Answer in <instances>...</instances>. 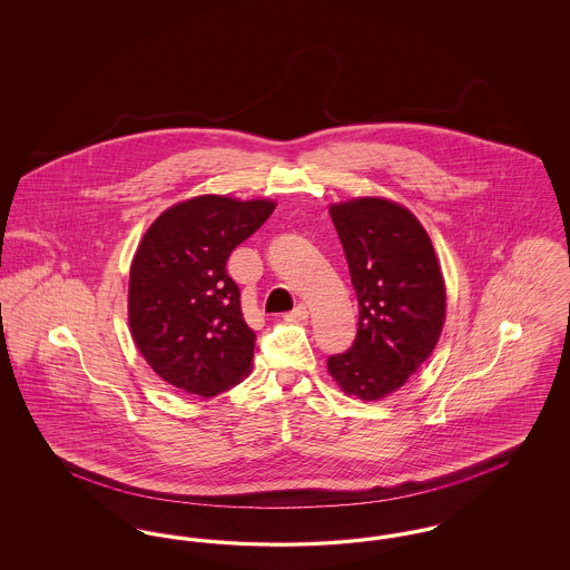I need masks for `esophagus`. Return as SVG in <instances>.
Wrapping results in <instances>:
<instances>
[{"label": "esophagus", "instance_id": "obj_1", "mask_svg": "<svg viewBox=\"0 0 570 570\" xmlns=\"http://www.w3.org/2000/svg\"><path fill=\"white\" fill-rule=\"evenodd\" d=\"M307 316H309V312H307V305L298 303L297 307H295L293 312H288V314H286V321H305Z\"/></svg>", "mask_w": 570, "mask_h": 570}]
</instances>
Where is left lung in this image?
<instances>
[{"mask_svg":"<svg viewBox=\"0 0 570 570\" xmlns=\"http://www.w3.org/2000/svg\"><path fill=\"white\" fill-rule=\"evenodd\" d=\"M344 247L358 328L354 344L326 361L346 395L376 402L406 384L434 353L446 291L434 245L406 207L354 198L328 209Z\"/></svg>","mask_w":570,"mask_h":570,"instance_id":"obj_1","label":"left lung"}]
</instances>
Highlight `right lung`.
<instances>
[{"label": "right lung", "mask_w": 570, "mask_h": 570, "mask_svg": "<svg viewBox=\"0 0 570 570\" xmlns=\"http://www.w3.org/2000/svg\"><path fill=\"white\" fill-rule=\"evenodd\" d=\"M273 209L272 200L205 194L147 228L130 267L128 321L145 361L175 389L214 397L247 376L256 333L226 261Z\"/></svg>", "instance_id": "add662e5"}]
</instances>
